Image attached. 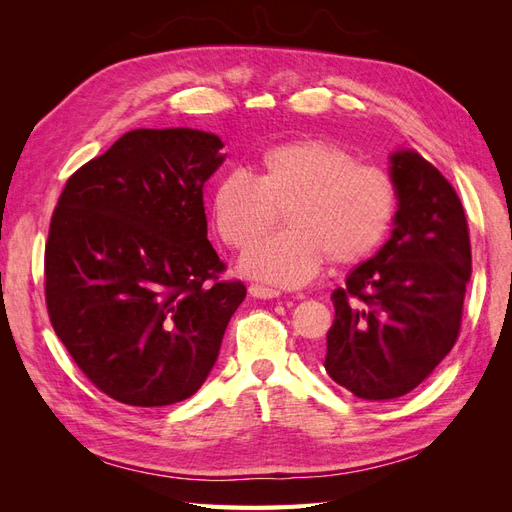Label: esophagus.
I'll return each mask as SVG.
<instances>
[{"mask_svg":"<svg viewBox=\"0 0 512 512\" xmlns=\"http://www.w3.org/2000/svg\"><path fill=\"white\" fill-rule=\"evenodd\" d=\"M250 294L252 297H256V299H275V297H280V290L277 288H269V286H262V284H252L250 286Z\"/></svg>","mask_w":512,"mask_h":512,"instance_id":"1","label":"esophagus"}]
</instances>
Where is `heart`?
I'll list each match as a JSON object with an SVG mask.
<instances>
[{
  "label": "heart",
  "instance_id": "obj_1",
  "mask_svg": "<svg viewBox=\"0 0 512 512\" xmlns=\"http://www.w3.org/2000/svg\"><path fill=\"white\" fill-rule=\"evenodd\" d=\"M211 220L230 247H247L280 218L288 230L252 245L241 271L284 288L314 280L324 260L359 265L395 222L399 190L389 170L361 164L342 145L297 138L262 151L258 177L230 170L215 181Z\"/></svg>",
  "mask_w": 512,
  "mask_h": 512
}]
</instances>
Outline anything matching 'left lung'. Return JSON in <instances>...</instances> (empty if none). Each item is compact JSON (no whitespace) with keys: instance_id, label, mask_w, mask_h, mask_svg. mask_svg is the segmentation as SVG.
Masks as SVG:
<instances>
[{"instance_id":"obj_1","label":"left lung","mask_w":512,"mask_h":512,"mask_svg":"<svg viewBox=\"0 0 512 512\" xmlns=\"http://www.w3.org/2000/svg\"><path fill=\"white\" fill-rule=\"evenodd\" d=\"M399 209L391 239L331 294L324 369L367 401L416 389L453 350L472 275L468 220L440 170L416 151L391 156Z\"/></svg>"}]
</instances>
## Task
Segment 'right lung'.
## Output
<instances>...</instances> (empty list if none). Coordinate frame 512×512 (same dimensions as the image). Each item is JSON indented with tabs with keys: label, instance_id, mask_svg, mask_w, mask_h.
Masks as SVG:
<instances>
[{
	"label": "right lung",
	"instance_id": "right-lung-1",
	"mask_svg": "<svg viewBox=\"0 0 512 512\" xmlns=\"http://www.w3.org/2000/svg\"><path fill=\"white\" fill-rule=\"evenodd\" d=\"M215 134L132 130L66 181L44 247V294L61 344L121 404L192 397L245 299L207 239Z\"/></svg>",
	"mask_w": 512,
	"mask_h": 512
}]
</instances>
